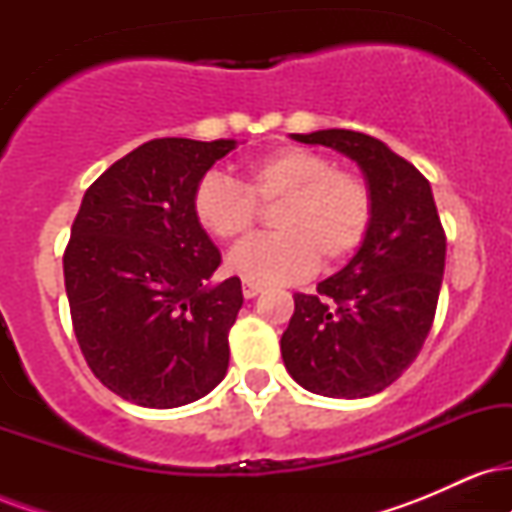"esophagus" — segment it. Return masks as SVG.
Listing matches in <instances>:
<instances>
[{
	"label": "esophagus",
	"instance_id": "34e87169",
	"mask_svg": "<svg viewBox=\"0 0 512 512\" xmlns=\"http://www.w3.org/2000/svg\"><path fill=\"white\" fill-rule=\"evenodd\" d=\"M260 293H262L260 286L248 284V281H245V284H243V296H245V298H255V296H260Z\"/></svg>",
	"mask_w": 512,
	"mask_h": 512
}]
</instances>
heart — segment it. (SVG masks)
Instances as JSON below:
<instances>
[{
    "label": "heart",
    "mask_w": 512,
    "mask_h": 512,
    "mask_svg": "<svg viewBox=\"0 0 512 512\" xmlns=\"http://www.w3.org/2000/svg\"><path fill=\"white\" fill-rule=\"evenodd\" d=\"M257 204H279L272 216L276 233L252 238L228 255V269L255 286L301 281L317 260H349L373 223L368 182L305 146H281L250 161L243 185L207 173L192 192L197 223L223 243H236L255 228Z\"/></svg>",
    "instance_id": "1"
}]
</instances>
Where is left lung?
Instances as JSON below:
<instances>
[{"label": "left lung", "instance_id": "left-lung-1", "mask_svg": "<svg viewBox=\"0 0 512 512\" xmlns=\"http://www.w3.org/2000/svg\"><path fill=\"white\" fill-rule=\"evenodd\" d=\"M291 137L356 161L373 195V223L349 264L320 281L315 296H293L281 358L308 392L370 397L411 366L436 317L445 233L431 185L368 134L320 129Z\"/></svg>", "mask_w": 512, "mask_h": 512}]
</instances>
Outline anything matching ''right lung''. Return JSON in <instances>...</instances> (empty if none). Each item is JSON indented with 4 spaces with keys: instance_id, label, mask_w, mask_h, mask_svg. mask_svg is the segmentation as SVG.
Wrapping results in <instances>:
<instances>
[{
    "instance_id": "add662e5",
    "label": "right lung",
    "mask_w": 512,
    "mask_h": 512,
    "mask_svg": "<svg viewBox=\"0 0 512 512\" xmlns=\"http://www.w3.org/2000/svg\"><path fill=\"white\" fill-rule=\"evenodd\" d=\"M236 139H154L129 151L81 199L64 286L88 368L127 402L173 409L209 395L228 368L240 279L214 284L221 252L192 192Z\"/></svg>"
}]
</instances>
